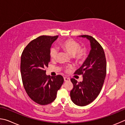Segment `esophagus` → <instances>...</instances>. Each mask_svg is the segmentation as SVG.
I'll return each mask as SVG.
<instances>
[{"label":"esophagus","mask_w":125,"mask_h":125,"mask_svg":"<svg viewBox=\"0 0 125 125\" xmlns=\"http://www.w3.org/2000/svg\"><path fill=\"white\" fill-rule=\"evenodd\" d=\"M64 81L65 82H67V81H69L70 80V78H67V77H64Z\"/></svg>","instance_id":"obj_1"}]
</instances>
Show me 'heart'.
Instances as JSON below:
<instances>
[{
    "mask_svg": "<svg viewBox=\"0 0 125 125\" xmlns=\"http://www.w3.org/2000/svg\"><path fill=\"white\" fill-rule=\"evenodd\" d=\"M61 48L65 52L72 55V58L76 62H81L86 59L87 51L84 48L81 47L80 44L73 39H67L62 41L60 43ZM58 54V51L56 48H52L50 50V56L52 59L56 58ZM69 67L65 69V71H69Z\"/></svg>",
    "mask_w": 125,
    "mask_h": 125,
    "instance_id": "heart-1",
    "label": "heart"
}]
</instances>
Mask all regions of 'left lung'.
Segmentation results:
<instances>
[{
	"label": "left lung",
	"mask_w": 125,
	"mask_h": 125,
	"mask_svg": "<svg viewBox=\"0 0 125 125\" xmlns=\"http://www.w3.org/2000/svg\"><path fill=\"white\" fill-rule=\"evenodd\" d=\"M80 37L90 41L91 50L83 64L74 73L82 75V81L78 82L75 78L71 79L73 87L70 97L74 104L83 106L94 101L101 91L106 76V62L103 48L93 37Z\"/></svg>",
	"instance_id": "1"
}]
</instances>
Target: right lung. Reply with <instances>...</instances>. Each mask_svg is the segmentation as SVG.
<instances>
[{
  "instance_id": "obj_1",
  "label": "right lung",
  "mask_w": 125,
  "mask_h": 125,
  "mask_svg": "<svg viewBox=\"0 0 125 125\" xmlns=\"http://www.w3.org/2000/svg\"><path fill=\"white\" fill-rule=\"evenodd\" d=\"M58 37H38L28 44L21 56L20 70L24 88L33 101L42 105L55 99L57 92L64 82L61 75L50 77L45 73V68L50 60V47Z\"/></svg>"
}]
</instances>
